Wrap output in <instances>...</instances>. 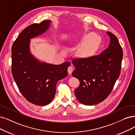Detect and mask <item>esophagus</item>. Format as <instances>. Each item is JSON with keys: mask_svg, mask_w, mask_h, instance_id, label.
Listing matches in <instances>:
<instances>
[{"mask_svg": "<svg viewBox=\"0 0 135 135\" xmlns=\"http://www.w3.org/2000/svg\"><path fill=\"white\" fill-rule=\"evenodd\" d=\"M73 71V68L71 66L68 67V74H70V75H71V74H72Z\"/></svg>", "mask_w": 135, "mask_h": 135, "instance_id": "esophagus-1", "label": "esophagus"}]
</instances>
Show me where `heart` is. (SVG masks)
Returning <instances> with one entry per match:
<instances>
[{
	"label": "heart",
	"instance_id": "heart-1",
	"mask_svg": "<svg viewBox=\"0 0 135 135\" xmlns=\"http://www.w3.org/2000/svg\"><path fill=\"white\" fill-rule=\"evenodd\" d=\"M101 42V37L98 34L86 35L83 37V42L77 49L76 56L83 60L92 57L99 50Z\"/></svg>",
	"mask_w": 135,
	"mask_h": 135
}]
</instances>
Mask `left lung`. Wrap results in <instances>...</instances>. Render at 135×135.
<instances>
[{
  "instance_id": "8db88e82",
  "label": "left lung",
  "mask_w": 135,
  "mask_h": 135,
  "mask_svg": "<svg viewBox=\"0 0 135 135\" xmlns=\"http://www.w3.org/2000/svg\"><path fill=\"white\" fill-rule=\"evenodd\" d=\"M110 45L99 55L89 59H74L73 76L80 81L75 90L78 100L85 105L98 104L106 99L120 74L123 51L116 36L107 32Z\"/></svg>"
}]
</instances>
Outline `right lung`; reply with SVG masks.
<instances>
[{
  "instance_id": "add662e5",
  "label": "right lung",
  "mask_w": 135,
  "mask_h": 135,
  "mask_svg": "<svg viewBox=\"0 0 135 135\" xmlns=\"http://www.w3.org/2000/svg\"><path fill=\"white\" fill-rule=\"evenodd\" d=\"M50 20L33 24L19 35L12 48V73L20 93L31 103L45 106L50 104L56 93L59 80L66 78L70 62L60 65L42 62L30 51V39L47 30Z\"/></svg>"
}]
</instances>
